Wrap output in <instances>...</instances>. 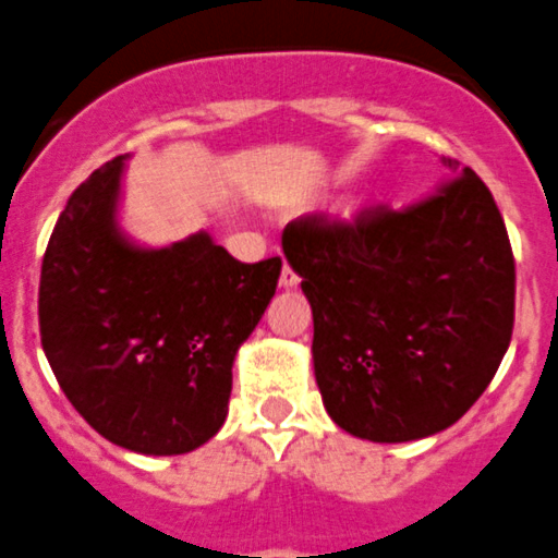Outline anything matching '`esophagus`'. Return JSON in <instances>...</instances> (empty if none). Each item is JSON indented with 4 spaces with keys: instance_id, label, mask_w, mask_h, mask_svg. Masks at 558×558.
I'll list each match as a JSON object with an SVG mask.
<instances>
[{
    "instance_id": "34e87169",
    "label": "esophagus",
    "mask_w": 558,
    "mask_h": 558,
    "mask_svg": "<svg viewBox=\"0 0 558 558\" xmlns=\"http://www.w3.org/2000/svg\"><path fill=\"white\" fill-rule=\"evenodd\" d=\"M300 283V278H298V272H294V269L289 267V264H283V272H280V286H283V289H294V286Z\"/></svg>"
}]
</instances>
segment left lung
<instances>
[{"mask_svg": "<svg viewBox=\"0 0 558 558\" xmlns=\"http://www.w3.org/2000/svg\"><path fill=\"white\" fill-rule=\"evenodd\" d=\"M456 174L405 210L286 225L283 253L314 314V375L330 420L369 441L439 434L498 373L514 328V255L484 180Z\"/></svg>", "mask_w": 558, "mask_h": 558, "instance_id": "left-lung-1", "label": "left lung"}]
</instances>
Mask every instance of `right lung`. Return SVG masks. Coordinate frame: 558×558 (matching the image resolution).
<instances>
[{"mask_svg": "<svg viewBox=\"0 0 558 558\" xmlns=\"http://www.w3.org/2000/svg\"><path fill=\"white\" fill-rule=\"evenodd\" d=\"M124 155L69 197L44 253L38 325L69 403L97 434L180 456L222 428L233 361L275 298L280 258L242 264L205 230L138 247L119 228Z\"/></svg>", "mask_w": 558, "mask_h": 558, "instance_id": "1", "label": "right lung"}]
</instances>
